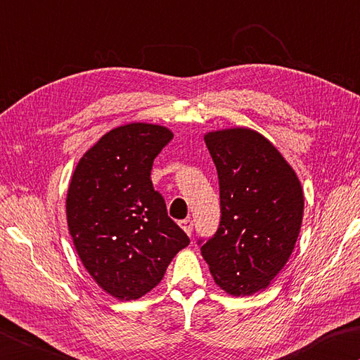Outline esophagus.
<instances>
[{"instance_id":"obj_1","label":"esophagus","mask_w":360,"mask_h":360,"mask_svg":"<svg viewBox=\"0 0 360 360\" xmlns=\"http://www.w3.org/2000/svg\"><path fill=\"white\" fill-rule=\"evenodd\" d=\"M179 226L186 231L187 236H192V231H193V221L190 220V218H186V220H181L179 221Z\"/></svg>"}]
</instances>
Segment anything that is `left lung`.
I'll use <instances>...</instances> for the list:
<instances>
[{
	"mask_svg": "<svg viewBox=\"0 0 360 360\" xmlns=\"http://www.w3.org/2000/svg\"><path fill=\"white\" fill-rule=\"evenodd\" d=\"M220 186V224L201 255L217 285L248 297L283 270L300 234V179L262 134L248 128L204 136Z\"/></svg>",
	"mask_w": 360,
	"mask_h": 360,
	"instance_id": "left-lung-1",
	"label": "left lung"
}]
</instances>
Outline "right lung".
<instances>
[{"label": "right lung", "instance_id": "add662e5", "mask_svg": "<svg viewBox=\"0 0 360 360\" xmlns=\"http://www.w3.org/2000/svg\"><path fill=\"white\" fill-rule=\"evenodd\" d=\"M173 132L129 123L84 154L67 195V221L82 265L104 292L137 300L153 290L190 238L151 182L153 162Z\"/></svg>", "mask_w": 360, "mask_h": 360}]
</instances>
